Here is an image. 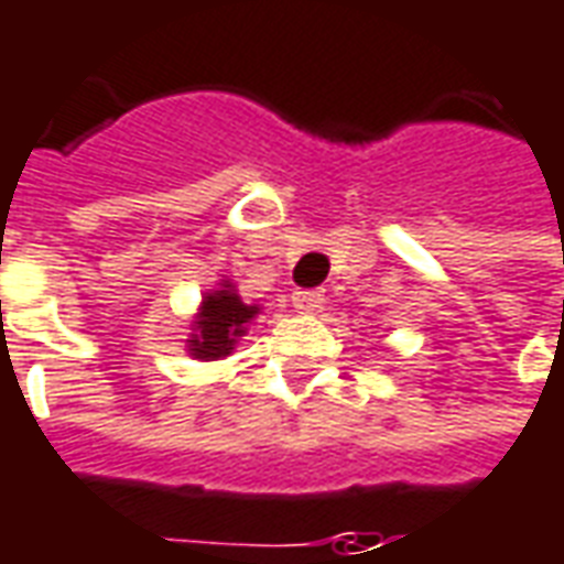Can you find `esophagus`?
<instances>
[{
    "mask_svg": "<svg viewBox=\"0 0 564 564\" xmlns=\"http://www.w3.org/2000/svg\"><path fill=\"white\" fill-rule=\"evenodd\" d=\"M293 305L299 311H317L323 305V293L321 290H295Z\"/></svg>",
    "mask_w": 564,
    "mask_h": 564,
    "instance_id": "esophagus-1",
    "label": "esophagus"
}]
</instances>
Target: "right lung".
<instances>
[{"instance_id": "right-lung-1", "label": "right lung", "mask_w": 564, "mask_h": 564, "mask_svg": "<svg viewBox=\"0 0 564 564\" xmlns=\"http://www.w3.org/2000/svg\"><path fill=\"white\" fill-rule=\"evenodd\" d=\"M256 305H243L241 295L231 290H216L204 299L198 317V336L192 338V354L200 360H216L226 357L235 338L243 336V323L256 317Z\"/></svg>"}]
</instances>
